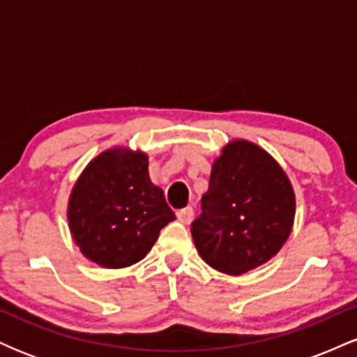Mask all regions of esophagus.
Masks as SVG:
<instances>
[{
  "label": "esophagus",
  "mask_w": 357,
  "mask_h": 357,
  "mask_svg": "<svg viewBox=\"0 0 357 357\" xmlns=\"http://www.w3.org/2000/svg\"><path fill=\"white\" fill-rule=\"evenodd\" d=\"M192 215H195V211H192L191 206H186V208H183V210L176 211V216H178V220L181 221V223H184V225L191 223Z\"/></svg>",
  "instance_id": "34e87169"
}]
</instances>
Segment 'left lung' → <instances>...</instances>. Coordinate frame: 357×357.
I'll return each instance as SVG.
<instances>
[{
	"label": "left lung",
	"mask_w": 357,
	"mask_h": 357,
	"mask_svg": "<svg viewBox=\"0 0 357 357\" xmlns=\"http://www.w3.org/2000/svg\"><path fill=\"white\" fill-rule=\"evenodd\" d=\"M202 210L191 225L199 257L218 272L241 275L284 247L296 218V192L267 151L235 139L213 162Z\"/></svg>",
	"instance_id": "8db88e82"
}]
</instances>
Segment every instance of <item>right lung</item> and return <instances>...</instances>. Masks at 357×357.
<instances>
[{"label":"right lung","instance_id":"1","mask_svg":"<svg viewBox=\"0 0 357 357\" xmlns=\"http://www.w3.org/2000/svg\"><path fill=\"white\" fill-rule=\"evenodd\" d=\"M174 218L165 192L151 181L147 154L122 146L85 166L67 206L73 241L82 255L104 268L141 261Z\"/></svg>","mask_w":357,"mask_h":357}]
</instances>
